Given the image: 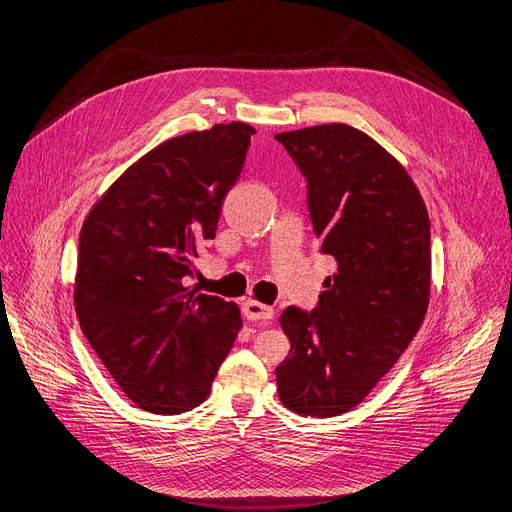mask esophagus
<instances>
[{"instance_id":"1","label":"esophagus","mask_w":512,"mask_h":512,"mask_svg":"<svg viewBox=\"0 0 512 512\" xmlns=\"http://www.w3.org/2000/svg\"><path fill=\"white\" fill-rule=\"evenodd\" d=\"M244 316L249 320H272L274 318V308L266 306V304H259L255 299L244 301Z\"/></svg>"}]
</instances>
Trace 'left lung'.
I'll list each match as a JSON object with an SVG mask.
<instances>
[{
	"label": "left lung",
	"mask_w": 512,
	"mask_h": 512,
	"mask_svg": "<svg viewBox=\"0 0 512 512\" xmlns=\"http://www.w3.org/2000/svg\"><path fill=\"white\" fill-rule=\"evenodd\" d=\"M308 185L320 253L337 261L312 312L289 306L291 352L276 367L295 413L350 411L399 361L426 316L430 219L418 187L384 147L348 124L274 137Z\"/></svg>",
	"instance_id": "left-lung-1"
}]
</instances>
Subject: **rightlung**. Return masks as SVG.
Masks as SVG:
<instances>
[{"mask_svg":"<svg viewBox=\"0 0 512 512\" xmlns=\"http://www.w3.org/2000/svg\"><path fill=\"white\" fill-rule=\"evenodd\" d=\"M255 128L187 132L151 149L94 204L80 232L75 312L113 380L145 411L206 401L242 327L232 301L189 291Z\"/></svg>","mask_w":512,"mask_h":512,"instance_id":"add662e5","label":"right lung"}]
</instances>
